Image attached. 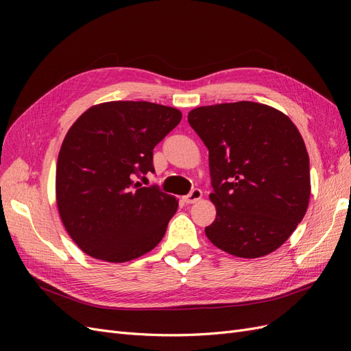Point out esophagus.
<instances>
[{
  "mask_svg": "<svg viewBox=\"0 0 351 351\" xmlns=\"http://www.w3.org/2000/svg\"><path fill=\"white\" fill-rule=\"evenodd\" d=\"M202 197V190L200 189H193L192 192H190L189 195H186L183 199L186 204H196V202Z\"/></svg>",
  "mask_w": 351,
  "mask_h": 351,
  "instance_id": "obj_1",
  "label": "esophagus"
}]
</instances>
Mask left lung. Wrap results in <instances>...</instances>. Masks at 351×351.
Instances as JSON below:
<instances>
[{"mask_svg": "<svg viewBox=\"0 0 351 351\" xmlns=\"http://www.w3.org/2000/svg\"><path fill=\"white\" fill-rule=\"evenodd\" d=\"M187 120L209 151L217 218L206 237L239 258L277 250L309 205V155L297 127L250 101L199 107Z\"/></svg>", "mask_w": 351, "mask_h": 351, "instance_id": "8db88e82", "label": "left lung"}]
</instances>
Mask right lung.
<instances>
[{"label":"right lung","mask_w":351,"mask_h":351,"mask_svg":"<svg viewBox=\"0 0 351 351\" xmlns=\"http://www.w3.org/2000/svg\"><path fill=\"white\" fill-rule=\"evenodd\" d=\"M180 120L182 112L165 105L114 101L95 105L70 127L57 161V205L89 256L127 262L162 240L177 200L136 178L155 173L154 147Z\"/></svg>","instance_id":"1"}]
</instances>
